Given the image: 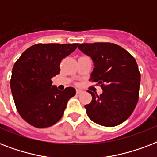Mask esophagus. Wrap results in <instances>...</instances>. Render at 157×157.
I'll return each mask as SVG.
<instances>
[{
    "label": "esophagus",
    "instance_id": "34e87169",
    "mask_svg": "<svg viewBox=\"0 0 157 157\" xmlns=\"http://www.w3.org/2000/svg\"><path fill=\"white\" fill-rule=\"evenodd\" d=\"M81 92H82V91H81V90H79V89H77V90H76V94H80Z\"/></svg>",
    "mask_w": 157,
    "mask_h": 157
}]
</instances>
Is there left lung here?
Instances as JSON below:
<instances>
[{
	"label": "left lung",
	"mask_w": 157,
	"mask_h": 157,
	"mask_svg": "<svg viewBox=\"0 0 157 157\" xmlns=\"http://www.w3.org/2000/svg\"><path fill=\"white\" fill-rule=\"evenodd\" d=\"M78 49L92 59L94 68L90 81L97 82L103 90L100 95L89 91L92 101L85 106L88 117L103 126L121 124L139 101L141 76L135 59L113 43H84Z\"/></svg>",
	"instance_id": "1"
}]
</instances>
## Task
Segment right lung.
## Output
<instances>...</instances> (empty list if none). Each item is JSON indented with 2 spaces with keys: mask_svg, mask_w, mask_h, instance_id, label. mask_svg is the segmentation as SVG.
I'll use <instances>...</instances> for the list:
<instances>
[{
  "mask_svg": "<svg viewBox=\"0 0 157 157\" xmlns=\"http://www.w3.org/2000/svg\"><path fill=\"white\" fill-rule=\"evenodd\" d=\"M78 44H36L15 62L10 79L11 92L18 113L36 128L50 127L61 119L76 90L63 91L52 86L51 78L60 72V63Z\"/></svg>",
  "mask_w": 157,
  "mask_h": 157,
  "instance_id": "right-lung-1",
  "label": "right lung"
}]
</instances>
